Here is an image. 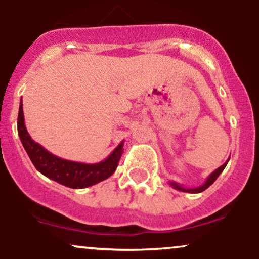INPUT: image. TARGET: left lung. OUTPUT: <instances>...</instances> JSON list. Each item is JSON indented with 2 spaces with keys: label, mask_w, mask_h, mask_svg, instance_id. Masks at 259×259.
<instances>
[{
  "label": "left lung",
  "mask_w": 259,
  "mask_h": 259,
  "mask_svg": "<svg viewBox=\"0 0 259 259\" xmlns=\"http://www.w3.org/2000/svg\"><path fill=\"white\" fill-rule=\"evenodd\" d=\"M229 159H230V158H228V160H227V162L224 163V164L221 165V167H219L218 169H215V170L213 171V173L210 174L209 177L207 178L206 181H204V183L202 184L201 186H197V187H184L183 185H180V184L175 183V181H169V184H170V186H171V187H174L175 190H179V191H183V192H190V194H200V192L204 191V190L208 189V187H209L210 185H212L213 183H214V181L217 180V178H218L219 175L222 174V171L224 170V168H225V167H227V164H228Z\"/></svg>",
  "instance_id": "1"
}]
</instances>
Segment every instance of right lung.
I'll return each instance as SVG.
<instances>
[{
  "label": "right lung",
  "instance_id": "right-lung-1",
  "mask_svg": "<svg viewBox=\"0 0 259 259\" xmlns=\"http://www.w3.org/2000/svg\"><path fill=\"white\" fill-rule=\"evenodd\" d=\"M17 125L18 135H19L23 147L25 148L35 168L49 179L57 181L58 184L70 187V189H85V187L99 184L100 181L108 179L117 169L121 153H123L124 142L121 141L105 160L94 163V164L59 158L49 152L40 144L35 142L29 135L24 123L22 101L19 105Z\"/></svg>",
  "mask_w": 259,
  "mask_h": 259
}]
</instances>
